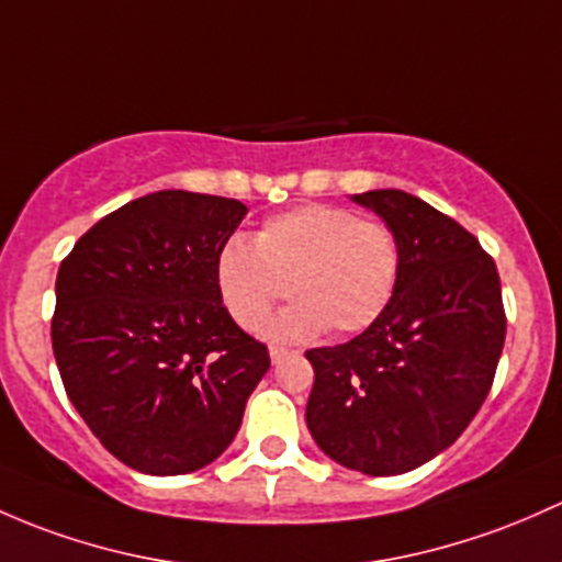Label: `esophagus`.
<instances>
[{
  "mask_svg": "<svg viewBox=\"0 0 562 562\" xmlns=\"http://www.w3.org/2000/svg\"><path fill=\"white\" fill-rule=\"evenodd\" d=\"M288 356H293V350H285V347H269V358L271 363H280V360H285Z\"/></svg>",
  "mask_w": 562,
  "mask_h": 562,
  "instance_id": "esophagus-1",
  "label": "esophagus"
}]
</instances>
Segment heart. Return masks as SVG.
I'll return each instance as SVG.
<instances>
[{
	"mask_svg": "<svg viewBox=\"0 0 562 562\" xmlns=\"http://www.w3.org/2000/svg\"><path fill=\"white\" fill-rule=\"evenodd\" d=\"M398 239L385 223L334 204H304L271 217L256 247L232 239L217 256V288L245 330H258L285 293L296 296L271 323L280 339L330 328L358 334L380 321L398 282Z\"/></svg>",
	"mask_w": 562,
	"mask_h": 562,
	"instance_id": "b5f03b06",
	"label": "heart"
}]
</instances>
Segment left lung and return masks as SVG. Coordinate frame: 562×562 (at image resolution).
<instances>
[{
    "label": "left lung",
    "instance_id": "8db88e82",
    "mask_svg": "<svg viewBox=\"0 0 562 562\" xmlns=\"http://www.w3.org/2000/svg\"><path fill=\"white\" fill-rule=\"evenodd\" d=\"M352 202L398 239V282L363 334L306 352V428L345 469L395 476L445 452L480 412L504 350V301L493 258L445 212L395 188Z\"/></svg>",
    "mask_w": 562,
    "mask_h": 562
}]
</instances>
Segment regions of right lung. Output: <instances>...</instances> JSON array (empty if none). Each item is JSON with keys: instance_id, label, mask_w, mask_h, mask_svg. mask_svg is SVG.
Returning a JSON list of instances; mask_svg holds the SVG:
<instances>
[{"instance_id": "obj_1", "label": "right lung", "mask_w": 562, "mask_h": 562, "mask_svg": "<svg viewBox=\"0 0 562 562\" xmlns=\"http://www.w3.org/2000/svg\"><path fill=\"white\" fill-rule=\"evenodd\" d=\"M247 206L156 191L88 228L56 277L50 339L69 401L128 469L177 476L234 441L269 350L223 306L217 256Z\"/></svg>"}]
</instances>
